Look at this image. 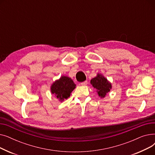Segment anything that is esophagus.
I'll list each match as a JSON object with an SVG mask.
<instances>
[{
	"label": "esophagus",
	"instance_id": "obj_1",
	"mask_svg": "<svg viewBox=\"0 0 155 155\" xmlns=\"http://www.w3.org/2000/svg\"><path fill=\"white\" fill-rule=\"evenodd\" d=\"M80 84L82 85H86L87 84V81H84V82L80 83Z\"/></svg>",
	"mask_w": 155,
	"mask_h": 155
}]
</instances>
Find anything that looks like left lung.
Instances as JSON below:
<instances>
[{
  "label": "left lung",
  "mask_w": 155,
  "mask_h": 155,
  "mask_svg": "<svg viewBox=\"0 0 155 155\" xmlns=\"http://www.w3.org/2000/svg\"><path fill=\"white\" fill-rule=\"evenodd\" d=\"M91 83L102 98L105 96L111 88V84L106 78L100 74H98L96 77L92 78Z\"/></svg>",
  "instance_id": "8db88e82"
}]
</instances>
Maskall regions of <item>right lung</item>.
Listing matches in <instances>:
<instances>
[{
	"label": "right lung",
	"mask_w": 155,
	"mask_h": 155,
	"mask_svg": "<svg viewBox=\"0 0 155 155\" xmlns=\"http://www.w3.org/2000/svg\"><path fill=\"white\" fill-rule=\"evenodd\" d=\"M75 86L76 85L70 78L63 76L53 83L51 90L52 94H55L56 98L62 101L68 98Z\"/></svg>",
	"instance_id": "right-lung-1"
}]
</instances>
